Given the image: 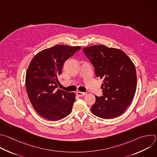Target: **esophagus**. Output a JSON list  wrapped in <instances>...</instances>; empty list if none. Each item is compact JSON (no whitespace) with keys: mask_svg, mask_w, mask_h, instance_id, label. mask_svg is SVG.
<instances>
[{"mask_svg":"<svg viewBox=\"0 0 157 157\" xmlns=\"http://www.w3.org/2000/svg\"><path fill=\"white\" fill-rule=\"evenodd\" d=\"M76 94L79 97H82V96H84V95L87 94L86 92H79V91H77Z\"/></svg>","mask_w":157,"mask_h":157,"instance_id":"esophagus-1","label":"esophagus"}]
</instances>
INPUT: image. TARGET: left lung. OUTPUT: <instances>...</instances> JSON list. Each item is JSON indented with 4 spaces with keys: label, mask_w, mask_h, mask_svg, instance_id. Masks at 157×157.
<instances>
[{
    "label": "left lung",
    "mask_w": 157,
    "mask_h": 157,
    "mask_svg": "<svg viewBox=\"0 0 157 157\" xmlns=\"http://www.w3.org/2000/svg\"><path fill=\"white\" fill-rule=\"evenodd\" d=\"M83 52L102 79L103 95L95 96L92 113L101 118L111 119L123 113L132 101L137 87L135 66L120 49L103 45L84 47Z\"/></svg>",
    "instance_id": "1"
}]
</instances>
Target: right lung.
Masks as SVG:
<instances>
[{
  "label": "right lung",
  "instance_id": "add662e5",
  "mask_svg": "<svg viewBox=\"0 0 157 157\" xmlns=\"http://www.w3.org/2000/svg\"><path fill=\"white\" fill-rule=\"evenodd\" d=\"M81 49L80 46L57 45L37 53L28 68L25 84L32 105L42 117L58 121L72 110L76 95L57 89L58 76L65 62Z\"/></svg>",
  "mask_w": 157,
  "mask_h": 157
}]
</instances>
